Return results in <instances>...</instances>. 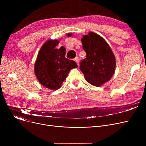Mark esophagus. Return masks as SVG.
<instances>
[{"label":"esophagus","mask_w":146,"mask_h":146,"mask_svg":"<svg viewBox=\"0 0 146 146\" xmlns=\"http://www.w3.org/2000/svg\"><path fill=\"white\" fill-rule=\"evenodd\" d=\"M74 60L75 61V62L77 63V64L79 66V58L78 57H76L74 59Z\"/></svg>","instance_id":"1"}]
</instances>
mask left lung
<instances>
[{
  "label": "left lung",
  "instance_id": "left-lung-1",
  "mask_svg": "<svg viewBox=\"0 0 146 146\" xmlns=\"http://www.w3.org/2000/svg\"><path fill=\"white\" fill-rule=\"evenodd\" d=\"M81 41L86 57L80 62V70L88 83L101 86L113 75L115 57L108 44L98 34L90 32L83 35Z\"/></svg>",
  "mask_w": 146,
  "mask_h": 146
}]
</instances>
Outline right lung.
Masks as SVG:
<instances>
[{
  "label": "right lung",
  "mask_w": 146,
  "mask_h": 146,
  "mask_svg": "<svg viewBox=\"0 0 146 146\" xmlns=\"http://www.w3.org/2000/svg\"><path fill=\"white\" fill-rule=\"evenodd\" d=\"M71 35H68L70 36ZM58 40H49L42 45L34 65L36 78L42 86L51 90H57L73 68L78 65L73 60L65 57L66 48H56Z\"/></svg>",
  "instance_id": "obj_1"
}]
</instances>
